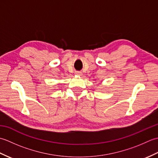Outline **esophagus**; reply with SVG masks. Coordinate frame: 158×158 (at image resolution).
Returning a JSON list of instances; mask_svg holds the SVG:
<instances>
[{"instance_id": "1", "label": "esophagus", "mask_w": 158, "mask_h": 158, "mask_svg": "<svg viewBox=\"0 0 158 158\" xmlns=\"http://www.w3.org/2000/svg\"><path fill=\"white\" fill-rule=\"evenodd\" d=\"M75 75H78V76H82V73L81 72H79V71H77L75 72Z\"/></svg>"}]
</instances>
